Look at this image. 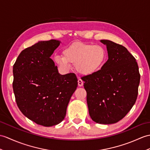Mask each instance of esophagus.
<instances>
[{
  "label": "esophagus",
  "instance_id": "esophagus-1",
  "mask_svg": "<svg viewBox=\"0 0 150 150\" xmlns=\"http://www.w3.org/2000/svg\"><path fill=\"white\" fill-rule=\"evenodd\" d=\"M83 81H82V80L81 79H79L78 80V85H79V87H82L83 86Z\"/></svg>",
  "mask_w": 150,
  "mask_h": 150
}]
</instances>
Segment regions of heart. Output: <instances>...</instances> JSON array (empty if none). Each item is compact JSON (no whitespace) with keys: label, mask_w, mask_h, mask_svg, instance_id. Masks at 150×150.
<instances>
[{"label":"heart","mask_w":150,"mask_h":150,"mask_svg":"<svg viewBox=\"0 0 150 150\" xmlns=\"http://www.w3.org/2000/svg\"><path fill=\"white\" fill-rule=\"evenodd\" d=\"M63 55H56L54 61L65 69L71 64L75 65L76 70L84 75H93L100 70L105 63L107 51L102 45L75 43L63 50Z\"/></svg>","instance_id":"b5f03b06"}]
</instances>
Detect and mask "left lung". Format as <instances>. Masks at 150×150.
Segmentation results:
<instances>
[{
  "label": "left lung",
  "instance_id": "left-lung-1",
  "mask_svg": "<svg viewBox=\"0 0 150 150\" xmlns=\"http://www.w3.org/2000/svg\"><path fill=\"white\" fill-rule=\"evenodd\" d=\"M100 42L106 45L109 59L100 70L82 79L90 117L97 123L109 125L122 120L134 106L140 74L126 48L107 40Z\"/></svg>",
  "mask_w": 150,
  "mask_h": 150
}]
</instances>
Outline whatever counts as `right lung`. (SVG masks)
<instances>
[{"label":"right lung","instance_id":"add662e5","mask_svg":"<svg viewBox=\"0 0 150 150\" xmlns=\"http://www.w3.org/2000/svg\"><path fill=\"white\" fill-rule=\"evenodd\" d=\"M61 41H40L21 52L13 65V88L22 114L36 123L52 127L64 119L78 85L74 74L61 75L50 58Z\"/></svg>","mask_w":150,"mask_h":150}]
</instances>
